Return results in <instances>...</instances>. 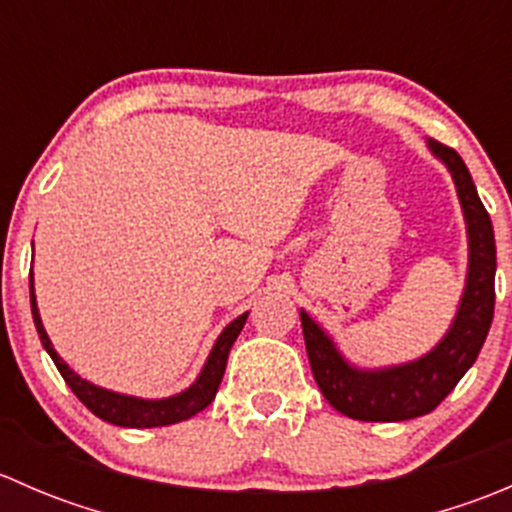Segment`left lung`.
I'll return each mask as SVG.
<instances>
[{"instance_id":"8db88e82","label":"left lung","mask_w":512,"mask_h":512,"mask_svg":"<svg viewBox=\"0 0 512 512\" xmlns=\"http://www.w3.org/2000/svg\"><path fill=\"white\" fill-rule=\"evenodd\" d=\"M428 148L446 163L456 180L468 225V280L456 322L431 354L411 364L381 371H359L342 359L332 339L302 312V332L309 366L324 399L339 414L356 421H406L431 414L478 359L488 337L495 307V237L493 223L480 203L466 163L453 148L428 138Z\"/></svg>"}]
</instances>
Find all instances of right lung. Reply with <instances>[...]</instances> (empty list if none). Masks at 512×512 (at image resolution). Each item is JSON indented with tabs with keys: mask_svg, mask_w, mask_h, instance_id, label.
Returning a JSON list of instances; mask_svg holds the SVG:
<instances>
[{
	"mask_svg": "<svg viewBox=\"0 0 512 512\" xmlns=\"http://www.w3.org/2000/svg\"><path fill=\"white\" fill-rule=\"evenodd\" d=\"M29 297H32V314H34V324H36V332H39L41 344H44V349L49 352L51 359H54L56 369H59V374L64 376L66 384L71 386V391L79 396V401L91 411V414L103 418V421L113 423V426H123V428L170 426V423L188 421V418L200 414L205 406H210V401H213L215 394H218L220 381H223L227 354H230L232 344H235L237 334L242 332L247 319V314H242V317H237L235 322L227 324L225 332L220 334L218 342H215L208 361H205L198 381H195L190 389H185L183 394L178 396H170V399L146 401V399H133V396H123V394H113V391H106V389H98V386L81 379L79 374H74V371L61 361V356L54 352L49 337H46L44 324H41V317H39V309H36L32 272H29Z\"/></svg>",
	"mask_w": 512,
	"mask_h": 512,
	"instance_id": "1",
	"label": "right lung"
}]
</instances>
